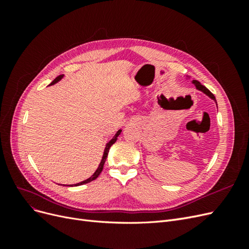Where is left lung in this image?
I'll return each mask as SVG.
<instances>
[{
	"mask_svg": "<svg viewBox=\"0 0 249 249\" xmlns=\"http://www.w3.org/2000/svg\"><path fill=\"white\" fill-rule=\"evenodd\" d=\"M192 83H193V84L195 85V87H196L198 90H201V91L202 92H205L207 95H209L210 97H211V99H213L215 102H216V99H215V96H214V94L212 93V92H211L210 91V90L206 87V86H203V85H201L200 84V83L197 81V80H193L192 81ZM217 104V103H216Z\"/></svg>",
	"mask_w": 249,
	"mask_h": 249,
	"instance_id": "obj_1",
	"label": "left lung"
}]
</instances>
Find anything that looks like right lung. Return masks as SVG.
<instances>
[{
    "mask_svg": "<svg viewBox=\"0 0 249 249\" xmlns=\"http://www.w3.org/2000/svg\"><path fill=\"white\" fill-rule=\"evenodd\" d=\"M62 77H63V74H61V76H58L54 81H53L52 83H51V85H53V84H55V83H57L59 80H61L62 79ZM120 132H122V130H119L115 135H114V137H113L110 141H109V143L108 144L106 145V148H105V152H104V156H103V159H102V161H101V163H100V166L97 167V169H96V171L93 173V175L90 177L89 178H87V179H85V180H83V182H81V183H78V184H76V185H73V186H80V185H84V184H87V183H89V182H91V180H93V179H95L97 177H99L100 175H101V172H102V170H103V168H104V164H105V162H106V159H107V157H108V153H109V149H110V147H111V145L113 144V143H115V141L117 140V137L119 136V134H120Z\"/></svg>",
    "mask_w": 249,
    "mask_h": 249,
    "instance_id": "right-lung-1",
    "label": "right lung"
}]
</instances>
